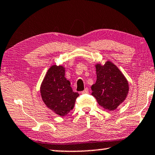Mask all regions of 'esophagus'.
Instances as JSON below:
<instances>
[{"label":"esophagus","mask_w":155,"mask_h":155,"mask_svg":"<svg viewBox=\"0 0 155 155\" xmlns=\"http://www.w3.org/2000/svg\"><path fill=\"white\" fill-rule=\"evenodd\" d=\"M89 93V89L88 88H85L84 91H82L81 94H88Z\"/></svg>","instance_id":"obj_1"}]
</instances>
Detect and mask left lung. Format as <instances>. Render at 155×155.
Here are the masks:
<instances>
[{"label":"left lung","mask_w":155,"mask_h":155,"mask_svg":"<svg viewBox=\"0 0 155 155\" xmlns=\"http://www.w3.org/2000/svg\"><path fill=\"white\" fill-rule=\"evenodd\" d=\"M96 82L91 86V95L98 104L108 110H114L126 99L129 83L122 73L111 61L96 65Z\"/></svg>","instance_id":"obj_1"}]
</instances>
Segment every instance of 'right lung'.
I'll return each mask as SVG.
<instances>
[{
  "label": "right lung",
  "mask_w": 155,
  "mask_h": 155,
  "mask_svg": "<svg viewBox=\"0 0 155 155\" xmlns=\"http://www.w3.org/2000/svg\"><path fill=\"white\" fill-rule=\"evenodd\" d=\"M40 94L47 107L61 117L73 109L79 96L65 78L64 67L57 65L51 66L47 72L40 86Z\"/></svg>",
  "instance_id": "obj_1"
}]
</instances>
